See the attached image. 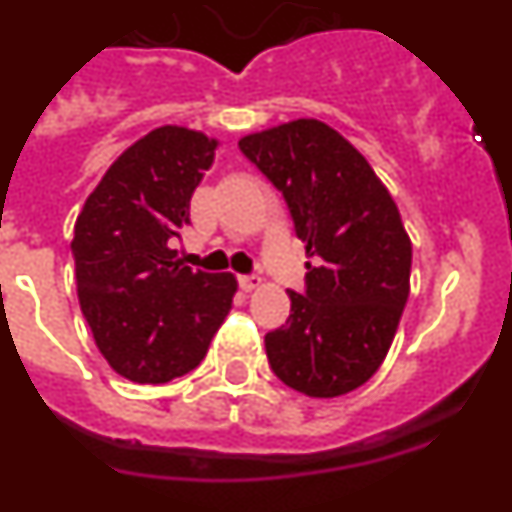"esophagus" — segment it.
Listing matches in <instances>:
<instances>
[{"instance_id": "esophagus-1", "label": "esophagus", "mask_w": 512, "mask_h": 512, "mask_svg": "<svg viewBox=\"0 0 512 512\" xmlns=\"http://www.w3.org/2000/svg\"><path fill=\"white\" fill-rule=\"evenodd\" d=\"M238 284H241L246 292H253V289H259L264 282H261V277H238Z\"/></svg>"}]
</instances>
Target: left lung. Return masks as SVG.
Listing matches in <instances>:
<instances>
[{
	"label": "left lung",
	"mask_w": 512,
	"mask_h": 512,
	"mask_svg": "<svg viewBox=\"0 0 512 512\" xmlns=\"http://www.w3.org/2000/svg\"><path fill=\"white\" fill-rule=\"evenodd\" d=\"M241 151L284 194L305 243L307 289L266 356L307 397L354 392L382 366L410 295L413 243L390 189L338 130L300 117L248 133Z\"/></svg>",
	"instance_id": "obj_1"
}]
</instances>
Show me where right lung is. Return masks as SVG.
<instances>
[{
	"label": "right lung",
	"instance_id": "1",
	"mask_svg": "<svg viewBox=\"0 0 512 512\" xmlns=\"http://www.w3.org/2000/svg\"><path fill=\"white\" fill-rule=\"evenodd\" d=\"M217 146L184 125L151 130L112 161L76 217L81 312L107 364L130 382L192 372L233 307L230 271H192L169 248Z\"/></svg>",
	"mask_w": 512,
	"mask_h": 512
}]
</instances>
